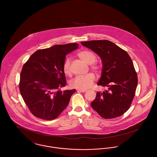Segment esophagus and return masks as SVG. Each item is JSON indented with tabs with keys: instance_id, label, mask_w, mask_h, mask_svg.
Returning a JSON list of instances; mask_svg holds the SVG:
<instances>
[{
	"instance_id": "34e87169",
	"label": "esophagus",
	"mask_w": 157,
	"mask_h": 157,
	"mask_svg": "<svg viewBox=\"0 0 157 157\" xmlns=\"http://www.w3.org/2000/svg\"><path fill=\"white\" fill-rule=\"evenodd\" d=\"M77 91L78 92H82V93H85L86 91V90H80V89H78L77 90Z\"/></svg>"
}]
</instances>
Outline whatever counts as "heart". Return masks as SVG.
<instances>
[{
	"label": "heart",
	"mask_w": 157,
	"mask_h": 157,
	"mask_svg": "<svg viewBox=\"0 0 157 157\" xmlns=\"http://www.w3.org/2000/svg\"><path fill=\"white\" fill-rule=\"evenodd\" d=\"M78 56L86 64H90V68L94 72L99 73L101 71V66L96 62L97 59L96 55L94 53L90 50H83L78 53ZM70 59L67 58L63 62V71L66 75H71V71L70 67ZM95 80V76L93 73H88L84 75L77 76L74 79H72L70 85L72 88L80 89V90H86L90 88L94 81Z\"/></svg>",
	"instance_id": "1"
}]
</instances>
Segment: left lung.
<instances>
[{
  "label": "left lung",
  "instance_id": "left-lung-1",
  "mask_svg": "<svg viewBox=\"0 0 157 157\" xmlns=\"http://www.w3.org/2000/svg\"><path fill=\"white\" fill-rule=\"evenodd\" d=\"M81 44L98 54L103 67L98 85L107 88L98 92L91 103L103 118L122 115L132 103L138 84V77L132 60L126 51L108 40H93Z\"/></svg>",
  "mask_w": 157,
  "mask_h": 157
}]
</instances>
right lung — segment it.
I'll list each match as a JSON object with an SVG mask.
<instances>
[{"instance_id":"add662e5","label":"right lung","mask_w":157,"mask_h":157,"mask_svg":"<svg viewBox=\"0 0 157 157\" xmlns=\"http://www.w3.org/2000/svg\"><path fill=\"white\" fill-rule=\"evenodd\" d=\"M78 47L77 43H69L40 49L23 65L19 90L35 116L44 120L55 119L69 104L75 90H59L66 84L62 67L66 55Z\"/></svg>"}]
</instances>
